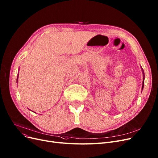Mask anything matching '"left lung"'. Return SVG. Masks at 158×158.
Masks as SVG:
<instances>
[{
  "label": "left lung",
  "instance_id": "8db88e82",
  "mask_svg": "<svg viewBox=\"0 0 158 158\" xmlns=\"http://www.w3.org/2000/svg\"><path fill=\"white\" fill-rule=\"evenodd\" d=\"M143 86H144V81L143 82V85H142V89L143 88Z\"/></svg>",
  "mask_w": 158,
  "mask_h": 158
}]
</instances>
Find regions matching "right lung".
Returning <instances> with one entry per match:
<instances>
[{
  "instance_id": "add662e5",
  "label": "right lung",
  "mask_w": 158,
  "mask_h": 158,
  "mask_svg": "<svg viewBox=\"0 0 158 158\" xmlns=\"http://www.w3.org/2000/svg\"><path fill=\"white\" fill-rule=\"evenodd\" d=\"M17 79H18V78H17Z\"/></svg>"
}]
</instances>
